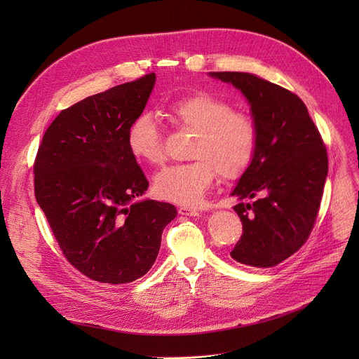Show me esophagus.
<instances>
[{"instance_id": "esophagus-1", "label": "esophagus", "mask_w": 359, "mask_h": 359, "mask_svg": "<svg viewBox=\"0 0 359 359\" xmlns=\"http://www.w3.org/2000/svg\"><path fill=\"white\" fill-rule=\"evenodd\" d=\"M179 214L184 215V217H198L199 211L195 208H189V206H180Z\"/></svg>"}]
</instances>
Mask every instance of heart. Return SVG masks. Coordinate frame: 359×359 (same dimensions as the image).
<instances>
[{
  "label": "heart",
  "instance_id": "1",
  "mask_svg": "<svg viewBox=\"0 0 359 359\" xmlns=\"http://www.w3.org/2000/svg\"><path fill=\"white\" fill-rule=\"evenodd\" d=\"M168 111L182 128L195 132L189 148L194 160L170 165L154 176L153 191L160 199L195 205L208 192L217 173L231 180L246 172L257 147V129L249 115L203 91L175 100ZM126 148L140 163L158 165L164 161L161 132L153 115L141 113L132 119Z\"/></svg>",
  "mask_w": 359,
  "mask_h": 359
}]
</instances>
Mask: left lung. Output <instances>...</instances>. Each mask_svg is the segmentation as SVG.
<instances>
[{"label": "left lung", "instance_id": "1", "mask_svg": "<svg viewBox=\"0 0 359 359\" xmlns=\"http://www.w3.org/2000/svg\"><path fill=\"white\" fill-rule=\"evenodd\" d=\"M250 104L257 129L255 157L231 196L243 236L230 253L246 266L271 268L309 238L327 177V153L297 94L250 72H210ZM244 198L255 202L243 203Z\"/></svg>", "mask_w": 359, "mask_h": 359}]
</instances>
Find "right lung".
<instances>
[{
  "label": "right lung",
  "mask_w": 359,
  "mask_h": 359,
  "mask_svg": "<svg viewBox=\"0 0 359 359\" xmlns=\"http://www.w3.org/2000/svg\"><path fill=\"white\" fill-rule=\"evenodd\" d=\"M156 74L94 94L62 110L46 129L34 161V196L74 268L103 284L144 276L177 211L141 199L148 189L126 148Z\"/></svg>",
  "instance_id": "1"
}]
</instances>
